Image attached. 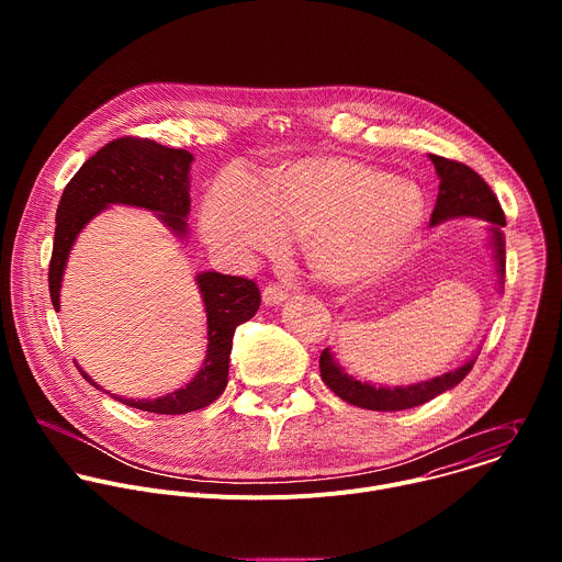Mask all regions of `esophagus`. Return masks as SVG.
Instances as JSON below:
<instances>
[{
    "instance_id": "1",
    "label": "esophagus",
    "mask_w": 562,
    "mask_h": 562,
    "mask_svg": "<svg viewBox=\"0 0 562 562\" xmlns=\"http://www.w3.org/2000/svg\"><path fill=\"white\" fill-rule=\"evenodd\" d=\"M286 297H289V289H284L282 284H267L265 291H262V300H265V304H269V306L282 304Z\"/></svg>"
}]
</instances>
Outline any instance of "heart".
<instances>
[{
	"label": "heart",
	"instance_id": "heart-1",
	"mask_svg": "<svg viewBox=\"0 0 562 562\" xmlns=\"http://www.w3.org/2000/svg\"><path fill=\"white\" fill-rule=\"evenodd\" d=\"M425 209L416 182L329 155L276 169L262 189L245 171H224L206 193L202 226L211 245L243 258L278 254L291 235H304L317 278L358 284L405 260Z\"/></svg>",
	"mask_w": 562,
	"mask_h": 562
}]
</instances>
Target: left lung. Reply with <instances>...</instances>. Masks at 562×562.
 <instances>
[{"label":"left lung","mask_w":562,"mask_h":562,"mask_svg":"<svg viewBox=\"0 0 562 562\" xmlns=\"http://www.w3.org/2000/svg\"><path fill=\"white\" fill-rule=\"evenodd\" d=\"M429 159L434 162L436 173L440 178L438 200L431 213V226L453 217L485 220L490 231V247L494 251V262L501 278L498 282L503 284L505 282V235H503L505 213L501 209L498 198L494 195L490 184L467 165L440 155H431V153H429ZM473 362H475V356L453 371H447L438 378L423 380L409 386H375L345 373V369L334 360L331 351L325 349L319 353V375H323L325 384L349 405L371 409V412H403V409L425 405L436 395L453 389L458 382L464 380Z\"/></svg>","instance_id":"1"}]
</instances>
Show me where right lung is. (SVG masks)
I'll return each instance as SVG.
<instances>
[{
  "label": "right lung",
  "mask_w": 562,
  "mask_h": 562,
  "mask_svg": "<svg viewBox=\"0 0 562 562\" xmlns=\"http://www.w3.org/2000/svg\"><path fill=\"white\" fill-rule=\"evenodd\" d=\"M193 155L184 148H169L146 137H120L89 157L66 184L57 215L55 243L48 267V289L55 311H59V289L64 267L72 243L98 213L111 204H128L157 213L178 237H187V215L191 211L189 171ZM206 308V358L195 378L167 395L150 400L117 397L133 409L150 414H189L209 407L222 395L228 382V356L235 329L247 323L260 308V289L254 280L204 271L195 276ZM95 389L82 367L75 364ZM109 393V391H104Z\"/></svg>",
  "instance_id": "add662e5"
}]
</instances>
